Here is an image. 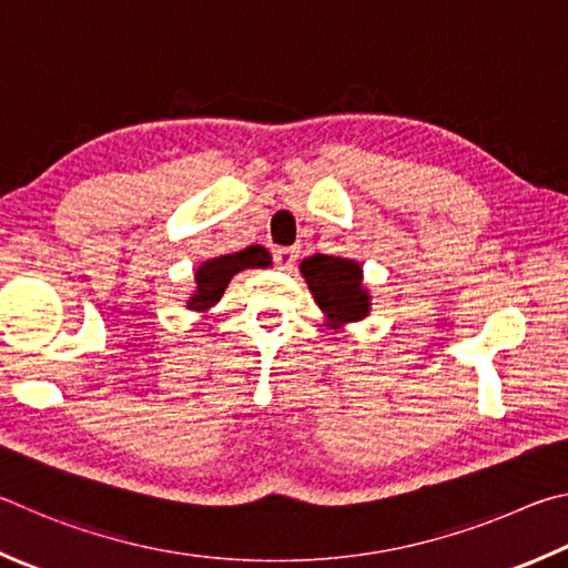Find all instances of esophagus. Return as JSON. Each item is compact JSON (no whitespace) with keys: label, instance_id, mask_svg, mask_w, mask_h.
I'll return each instance as SVG.
<instances>
[{"label":"esophagus","instance_id":"obj_1","mask_svg":"<svg viewBox=\"0 0 568 568\" xmlns=\"http://www.w3.org/2000/svg\"><path fill=\"white\" fill-rule=\"evenodd\" d=\"M274 264L282 268V272H292L296 264V248H292V246L274 248Z\"/></svg>","mask_w":568,"mask_h":568}]
</instances>
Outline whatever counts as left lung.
I'll return each instance as SVG.
<instances>
[{"instance_id": "8db88e82", "label": "left lung", "mask_w": 568, "mask_h": 568, "mask_svg": "<svg viewBox=\"0 0 568 568\" xmlns=\"http://www.w3.org/2000/svg\"><path fill=\"white\" fill-rule=\"evenodd\" d=\"M314 302L334 324L359 322L369 314V294L362 290V266L352 258L314 254L302 262Z\"/></svg>"}]
</instances>
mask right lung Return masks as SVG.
Returning <instances> with one entry per match:
<instances>
[{
	"label": "right lung",
	"mask_w": 568,
	"mask_h": 568,
	"mask_svg": "<svg viewBox=\"0 0 568 568\" xmlns=\"http://www.w3.org/2000/svg\"><path fill=\"white\" fill-rule=\"evenodd\" d=\"M272 264V256L264 246H246L242 252L216 256L212 262H206L196 268V294L189 300V310H206L214 302L222 300L226 284L232 282V276L242 268L248 266H268Z\"/></svg>",
	"instance_id": "1"
}]
</instances>
